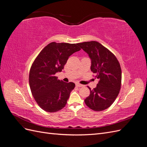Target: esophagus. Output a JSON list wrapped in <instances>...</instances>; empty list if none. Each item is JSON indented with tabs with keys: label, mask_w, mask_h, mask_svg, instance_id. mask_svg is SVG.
<instances>
[{
	"label": "esophagus",
	"mask_w": 147,
	"mask_h": 147,
	"mask_svg": "<svg viewBox=\"0 0 147 147\" xmlns=\"http://www.w3.org/2000/svg\"><path fill=\"white\" fill-rule=\"evenodd\" d=\"M75 85H76V86H77V87H82V86H83V84H80L78 83H77L76 84H75Z\"/></svg>",
	"instance_id": "1"
}]
</instances>
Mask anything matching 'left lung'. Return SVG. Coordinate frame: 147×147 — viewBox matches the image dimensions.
Returning <instances> with one entry per match:
<instances>
[{"label":"left lung","mask_w":147,"mask_h":147,"mask_svg":"<svg viewBox=\"0 0 147 147\" xmlns=\"http://www.w3.org/2000/svg\"><path fill=\"white\" fill-rule=\"evenodd\" d=\"M91 59V70L98 79L96 88L84 100L89 108L94 111L108 109L117 97L121 83V69L117 57L107 48L96 41L78 43Z\"/></svg>","instance_id":"8db88e82"}]
</instances>
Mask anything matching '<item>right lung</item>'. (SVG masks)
I'll return each mask as SVG.
<instances>
[{
	"label": "right lung",
	"instance_id": "obj_1",
	"mask_svg": "<svg viewBox=\"0 0 147 147\" xmlns=\"http://www.w3.org/2000/svg\"><path fill=\"white\" fill-rule=\"evenodd\" d=\"M81 49L78 43L51 42L44 48L35 59L29 72V86L34 98L47 112L63 109L75 86L55 76L64 69L69 57Z\"/></svg>",
	"mask_w": 147,
	"mask_h": 147
}]
</instances>
